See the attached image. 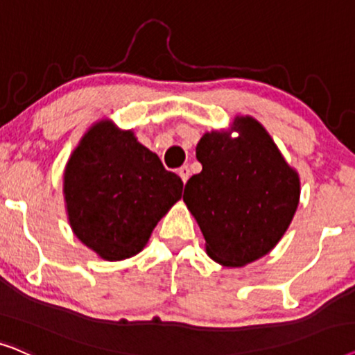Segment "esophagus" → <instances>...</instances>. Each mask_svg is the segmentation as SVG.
<instances>
[{
    "label": "esophagus",
    "mask_w": 355,
    "mask_h": 355,
    "mask_svg": "<svg viewBox=\"0 0 355 355\" xmlns=\"http://www.w3.org/2000/svg\"><path fill=\"white\" fill-rule=\"evenodd\" d=\"M178 175H180L183 183H187L188 178H190V167H188V165H182V167L178 168Z\"/></svg>",
    "instance_id": "1"
}]
</instances>
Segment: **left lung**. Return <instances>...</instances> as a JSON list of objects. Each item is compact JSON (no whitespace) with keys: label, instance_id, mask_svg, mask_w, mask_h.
I'll return each mask as SVG.
<instances>
[{"label":"left lung","instance_id":"8db88e82","mask_svg":"<svg viewBox=\"0 0 355 355\" xmlns=\"http://www.w3.org/2000/svg\"><path fill=\"white\" fill-rule=\"evenodd\" d=\"M196 159L202 170L187 182L183 201L205 235L206 253L237 268L271 252L299 206L300 180L261 123L235 116L230 130L202 136Z\"/></svg>","mask_w":355,"mask_h":355}]
</instances>
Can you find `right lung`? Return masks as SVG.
<instances>
[{
	"label": "right lung",
	"instance_id": "add662e5",
	"mask_svg": "<svg viewBox=\"0 0 355 355\" xmlns=\"http://www.w3.org/2000/svg\"><path fill=\"white\" fill-rule=\"evenodd\" d=\"M183 182L133 131L96 123L66 164L63 193L76 237L107 261L135 257L182 198Z\"/></svg>",
	"mask_w": 355,
	"mask_h": 355
}]
</instances>
